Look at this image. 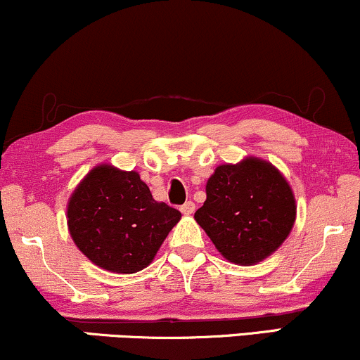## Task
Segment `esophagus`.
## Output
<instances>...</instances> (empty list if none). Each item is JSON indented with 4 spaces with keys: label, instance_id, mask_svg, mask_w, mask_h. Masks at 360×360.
<instances>
[{
    "label": "esophagus",
    "instance_id": "1",
    "mask_svg": "<svg viewBox=\"0 0 360 360\" xmlns=\"http://www.w3.org/2000/svg\"><path fill=\"white\" fill-rule=\"evenodd\" d=\"M180 210H181V214H184V215H190V214H193V212H195V204H193L192 200L185 202V204L180 207Z\"/></svg>",
    "mask_w": 360,
    "mask_h": 360
}]
</instances>
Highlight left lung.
Listing matches in <instances>:
<instances>
[{
  "mask_svg": "<svg viewBox=\"0 0 360 360\" xmlns=\"http://www.w3.org/2000/svg\"><path fill=\"white\" fill-rule=\"evenodd\" d=\"M205 192L195 221L231 263L263 261L281 246L295 224L297 205L288 181L263 160L221 165Z\"/></svg>",
  "mask_w": 360,
  "mask_h": 360,
  "instance_id": "left-lung-1",
  "label": "left lung"
}]
</instances>
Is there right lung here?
Here are the masks:
<instances>
[{
    "instance_id": "add662e5",
    "label": "right lung",
    "mask_w": 360,
    "mask_h": 360,
    "mask_svg": "<svg viewBox=\"0 0 360 360\" xmlns=\"http://www.w3.org/2000/svg\"><path fill=\"white\" fill-rule=\"evenodd\" d=\"M180 210L156 202L136 172L96 167L67 207L74 243L99 268L136 273L153 261Z\"/></svg>"
}]
</instances>
